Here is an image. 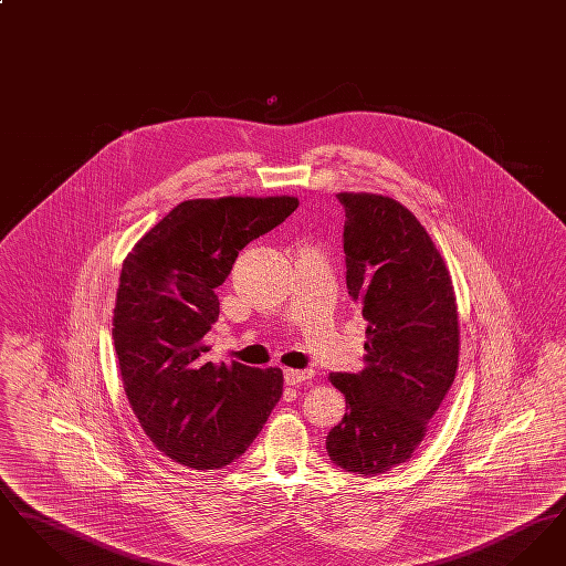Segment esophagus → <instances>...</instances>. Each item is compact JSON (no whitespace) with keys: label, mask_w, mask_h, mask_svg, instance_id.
Here are the masks:
<instances>
[{"label":"esophagus","mask_w":566,"mask_h":566,"mask_svg":"<svg viewBox=\"0 0 566 566\" xmlns=\"http://www.w3.org/2000/svg\"><path fill=\"white\" fill-rule=\"evenodd\" d=\"M314 377L312 369H284V381L289 386H296V384H303L307 379Z\"/></svg>","instance_id":"esophagus-1"}]
</instances>
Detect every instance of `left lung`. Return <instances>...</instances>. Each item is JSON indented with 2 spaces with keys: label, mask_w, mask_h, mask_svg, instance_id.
Wrapping results in <instances>:
<instances>
[{
  "label": "left lung",
  "mask_w": 566,
  "mask_h": 566,
  "mask_svg": "<svg viewBox=\"0 0 566 566\" xmlns=\"http://www.w3.org/2000/svg\"><path fill=\"white\" fill-rule=\"evenodd\" d=\"M352 301L367 321L365 369L331 374L346 416L326 434L331 460L363 478L407 462L458 369L457 296L431 235L399 201L339 192Z\"/></svg>",
  "instance_id": "8db88e82"
}]
</instances>
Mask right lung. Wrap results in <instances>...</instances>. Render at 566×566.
I'll list each match as a JSON object with an SVG mask.
<instances>
[{"instance_id": "add662e5", "label": "right lung", "mask_w": 566, "mask_h": 566, "mask_svg": "<svg viewBox=\"0 0 566 566\" xmlns=\"http://www.w3.org/2000/svg\"><path fill=\"white\" fill-rule=\"evenodd\" d=\"M295 197L190 199L127 254L112 318L125 395L155 448L197 471L242 457L282 397V371L203 363L216 289L245 243L293 214Z\"/></svg>"}]
</instances>
